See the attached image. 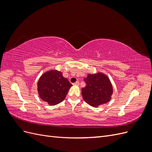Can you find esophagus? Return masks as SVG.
<instances>
[{"label":"esophagus","mask_w":152,"mask_h":152,"mask_svg":"<svg viewBox=\"0 0 152 152\" xmlns=\"http://www.w3.org/2000/svg\"><path fill=\"white\" fill-rule=\"evenodd\" d=\"M73 85H75V86H79L80 83H79V82H78V81H77V82H75V83H73Z\"/></svg>","instance_id":"esophagus-1"}]
</instances>
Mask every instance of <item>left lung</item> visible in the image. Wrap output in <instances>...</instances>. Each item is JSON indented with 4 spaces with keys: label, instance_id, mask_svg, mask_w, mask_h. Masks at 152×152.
I'll use <instances>...</instances> for the list:
<instances>
[{
    "label": "left lung",
    "instance_id": "8db88e82",
    "mask_svg": "<svg viewBox=\"0 0 152 152\" xmlns=\"http://www.w3.org/2000/svg\"><path fill=\"white\" fill-rule=\"evenodd\" d=\"M84 80L86 86L82 89V95L87 103L97 107L111 99L113 87L108 77L103 73L88 74Z\"/></svg>",
    "mask_w": 152,
    "mask_h": 152
}]
</instances>
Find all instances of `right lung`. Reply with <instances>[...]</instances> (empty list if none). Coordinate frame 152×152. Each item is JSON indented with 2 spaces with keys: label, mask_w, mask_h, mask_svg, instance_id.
Listing matches in <instances>:
<instances>
[{
  "label": "right lung",
  "mask_w": 152,
  "mask_h": 152,
  "mask_svg": "<svg viewBox=\"0 0 152 152\" xmlns=\"http://www.w3.org/2000/svg\"><path fill=\"white\" fill-rule=\"evenodd\" d=\"M72 85L62 73L50 70L40 77L37 87L40 98L49 104L55 105L62 102Z\"/></svg>",
  "instance_id": "add662e5"
}]
</instances>
